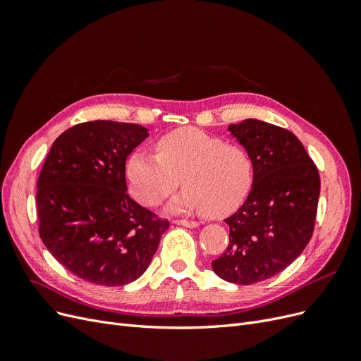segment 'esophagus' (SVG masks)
I'll use <instances>...</instances> for the list:
<instances>
[{"mask_svg": "<svg viewBox=\"0 0 361 361\" xmlns=\"http://www.w3.org/2000/svg\"><path fill=\"white\" fill-rule=\"evenodd\" d=\"M173 224L183 226V227H190V228L199 227V223H197V221H191V220H174V221H173Z\"/></svg>", "mask_w": 361, "mask_h": 361, "instance_id": "1", "label": "esophagus"}]
</instances>
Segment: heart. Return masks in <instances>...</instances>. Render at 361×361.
<instances>
[{
	"instance_id": "heart-1",
	"label": "heart",
	"mask_w": 361,
	"mask_h": 361,
	"mask_svg": "<svg viewBox=\"0 0 361 361\" xmlns=\"http://www.w3.org/2000/svg\"><path fill=\"white\" fill-rule=\"evenodd\" d=\"M253 161L247 150L197 128H180L157 143V155L137 150L126 164L130 194L145 206H157L179 187L167 212L200 211L223 218L236 211L253 185Z\"/></svg>"
}]
</instances>
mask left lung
Wrapping results in <instances>:
<instances>
[{
	"instance_id": "8db88e82",
	"label": "left lung",
	"mask_w": 361,
	"mask_h": 361,
	"mask_svg": "<svg viewBox=\"0 0 361 361\" xmlns=\"http://www.w3.org/2000/svg\"><path fill=\"white\" fill-rule=\"evenodd\" d=\"M227 130L247 150L255 176L244 204L224 220L228 245L212 269L226 281L253 285L289 267L309 244L321 180L290 130L257 118Z\"/></svg>"
}]
</instances>
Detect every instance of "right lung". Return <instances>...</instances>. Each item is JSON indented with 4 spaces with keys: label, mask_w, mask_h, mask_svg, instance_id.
I'll use <instances>...</instances> for the list:
<instances>
[{
    "label": "right lung",
    "mask_w": 361,
    "mask_h": 361,
    "mask_svg": "<svg viewBox=\"0 0 361 361\" xmlns=\"http://www.w3.org/2000/svg\"><path fill=\"white\" fill-rule=\"evenodd\" d=\"M149 137L135 123L94 120L54 141L37 180L39 235L72 274L123 286L145 274L169 221L128 195L126 158Z\"/></svg>",
    "instance_id": "obj_1"
}]
</instances>
